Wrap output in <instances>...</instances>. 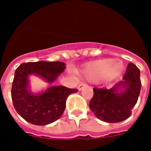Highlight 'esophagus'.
Wrapping results in <instances>:
<instances>
[{
  "mask_svg": "<svg viewBox=\"0 0 151 151\" xmlns=\"http://www.w3.org/2000/svg\"><path fill=\"white\" fill-rule=\"evenodd\" d=\"M86 86H87V85H86V84H85V83L79 84V85H78V91H81V90H82V89H83V88L86 87Z\"/></svg>",
  "mask_w": 151,
  "mask_h": 151,
  "instance_id": "esophagus-1",
  "label": "esophagus"
}]
</instances>
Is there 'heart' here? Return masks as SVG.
<instances>
[{
	"mask_svg": "<svg viewBox=\"0 0 151 151\" xmlns=\"http://www.w3.org/2000/svg\"><path fill=\"white\" fill-rule=\"evenodd\" d=\"M124 69L119 60L102 59L87 63L82 70V76L91 82H110L120 74Z\"/></svg>",
	"mask_w": 151,
	"mask_h": 151,
	"instance_id": "obj_1",
	"label": "heart"
}]
</instances>
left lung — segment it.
<instances>
[{
    "instance_id": "left-lung-1",
    "label": "left lung",
    "mask_w": 151,
    "mask_h": 151,
    "mask_svg": "<svg viewBox=\"0 0 151 151\" xmlns=\"http://www.w3.org/2000/svg\"><path fill=\"white\" fill-rule=\"evenodd\" d=\"M141 88L140 70L129 63L122 81L110 89L94 88L89 103L97 119L106 122H119L129 118L138 99Z\"/></svg>"
}]
</instances>
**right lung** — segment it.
Listing matches in <instances>:
<instances>
[{
    "label": "right lung",
    "mask_w": 151,
    "mask_h": 151,
    "mask_svg": "<svg viewBox=\"0 0 151 151\" xmlns=\"http://www.w3.org/2000/svg\"><path fill=\"white\" fill-rule=\"evenodd\" d=\"M65 65L62 62L38 61L22 63L16 69L11 89L12 101L15 110L25 120L33 125H45L60 118L68 96L78 90L52 86L42 93L33 94L29 90V76L35 74L53 83L64 71Z\"/></svg>",
    "instance_id": "right-lung-1"
}]
</instances>
